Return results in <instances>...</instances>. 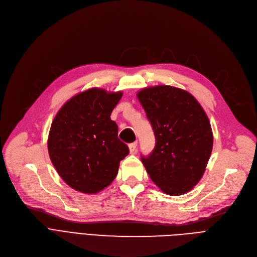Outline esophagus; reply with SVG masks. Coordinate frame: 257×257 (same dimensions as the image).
<instances>
[{
	"label": "esophagus",
	"mask_w": 257,
	"mask_h": 257,
	"mask_svg": "<svg viewBox=\"0 0 257 257\" xmlns=\"http://www.w3.org/2000/svg\"><path fill=\"white\" fill-rule=\"evenodd\" d=\"M137 148H138V143H131V144H129L130 153H136L137 152Z\"/></svg>",
	"instance_id": "esophagus-1"
}]
</instances>
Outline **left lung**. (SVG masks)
Returning a JSON list of instances; mask_svg holds the SVG:
<instances>
[{
  "label": "left lung",
  "instance_id": "obj_1",
  "mask_svg": "<svg viewBox=\"0 0 257 257\" xmlns=\"http://www.w3.org/2000/svg\"><path fill=\"white\" fill-rule=\"evenodd\" d=\"M156 140L144 164L152 181L165 194L180 196L200 181L209 160L213 136L210 121L190 92L170 85L138 92Z\"/></svg>",
  "mask_w": 257,
  "mask_h": 257
}]
</instances>
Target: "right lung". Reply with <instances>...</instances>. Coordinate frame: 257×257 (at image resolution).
<instances>
[{"label": "right lung", "mask_w": 257, "mask_h": 257, "mask_svg": "<svg viewBox=\"0 0 257 257\" xmlns=\"http://www.w3.org/2000/svg\"><path fill=\"white\" fill-rule=\"evenodd\" d=\"M121 91L90 88L67 101L54 117L48 139L53 166L63 181L83 194H96L116 177L129 148L110 118Z\"/></svg>", "instance_id": "add662e5"}]
</instances>
